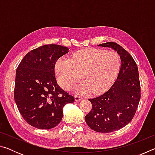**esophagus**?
<instances>
[{
    "label": "esophagus",
    "mask_w": 155,
    "mask_h": 155,
    "mask_svg": "<svg viewBox=\"0 0 155 155\" xmlns=\"http://www.w3.org/2000/svg\"><path fill=\"white\" fill-rule=\"evenodd\" d=\"M74 98H75V101H77V102L80 101L81 100L83 99L82 97H81V96H78V95H76V96H74Z\"/></svg>",
    "instance_id": "esophagus-1"
}]
</instances>
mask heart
<instances>
[{
  "mask_svg": "<svg viewBox=\"0 0 155 155\" xmlns=\"http://www.w3.org/2000/svg\"><path fill=\"white\" fill-rule=\"evenodd\" d=\"M120 66L117 52L103 49L87 48L74 53L71 59L61 57L55 64V74L59 83L70 90L81 79H84L76 91L100 94L107 90L114 81Z\"/></svg>",
  "mask_w": 155,
  "mask_h": 155,
  "instance_id": "obj_1",
  "label": "heart"
}]
</instances>
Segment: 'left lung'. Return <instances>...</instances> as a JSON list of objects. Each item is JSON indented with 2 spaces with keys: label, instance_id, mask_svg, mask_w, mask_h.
Returning <instances> with one entry per match:
<instances>
[{
  "label": "left lung",
  "instance_id": "left-lung-1",
  "mask_svg": "<svg viewBox=\"0 0 155 155\" xmlns=\"http://www.w3.org/2000/svg\"><path fill=\"white\" fill-rule=\"evenodd\" d=\"M117 52L121 66L117 79L105 93L89 98L92 109L85 116L89 127L98 133H111L124 127L134 117L141 97L138 68L132 56L117 43L106 42Z\"/></svg>",
  "mask_w": 155,
  "mask_h": 155
}]
</instances>
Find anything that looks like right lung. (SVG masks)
<instances>
[{
	"label": "right lung",
	"instance_id": "right-lung-1",
	"mask_svg": "<svg viewBox=\"0 0 155 155\" xmlns=\"http://www.w3.org/2000/svg\"><path fill=\"white\" fill-rule=\"evenodd\" d=\"M69 48L47 44L26 54L16 70L14 100L28 124L39 129H50L61 121L63 108L74 102L73 96L57 83L54 65Z\"/></svg>",
	"mask_w": 155,
	"mask_h": 155
}]
</instances>
